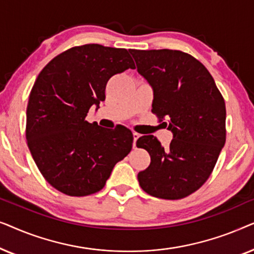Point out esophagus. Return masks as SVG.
<instances>
[{
  "label": "esophagus",
  "instance_id": "34e87169",
  "mask_svg": "<svg viewBox=\"0 0 254 254\" xmlns=\"http://www.w3.org/2000/svg\"><path fill=\"white\" fill-rule=\"evenodd\" d=\"M140 136V134L136 133V131H133V147H136V140Z\"/></svg>",
  "mask_w": 254,
  "mask_h": 254
}]
</instances>
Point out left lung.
Wrapping results in <instances>:
<instances>
[{"instance_id":"obj_1","label":"left lung","mask_w":254,"mask_h":254,"mask_svg":"<svg viewBox=\"0 0 254 254\" xmlns=\"http://www.w3.org/2000/svg\"><path fill=\"white\" fill-rule=\"evenodd\" d=\"M138 74L154 90L152 113L173 133L169 149L152 135L136 141L150 155L141 189L166 200L189 196L209 178L225 143V103L213 76L182 51L131 50Z\"/></svg>"}]
</instances>
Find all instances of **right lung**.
<instances>
[{"label":"right lung","mask_w":254,"mask_h":254,"mask_svg":"<svg viewBox=\"0 0 254 254\" xmlns=\"http://www.w3.org/2000/svg\"><path fill=\"white\" fill-rule=\"evenodd\" d=\"M135 64L126 48L88 44L51 60L34 82L26 109V140L36 164L54 189L85 196L105 186L118 162L129 154L133 134L85 120L105 100L113 75Z\"/></svg>","instance_id":"1"}]
</instances>
